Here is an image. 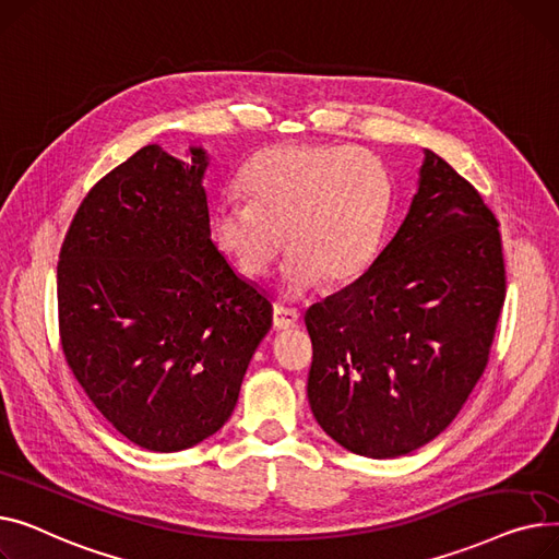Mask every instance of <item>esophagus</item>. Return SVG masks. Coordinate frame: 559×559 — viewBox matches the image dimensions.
<instances>
[{
  "label": "esophagus",
  "instance_id": "obj_1",
  "mask_svg": "<svg viewBox=\"0 0 559 559\" xmlns=\"http://www.w3.org/2000/svg\"><path fill=\"white\" fill-rule=\"evenodd\" d=\"M273 324L275 330L284 332V330H293V326L300 324V313L295 309H286L282 305H275L273 309Z\"/></svg>",
  "mask_w": 559,
  "mask_h": 559
}]
</instances>
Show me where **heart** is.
<instances>
[{
  "mask_svg": "<svg viewBox=\"0 0 559 559\" xmlns=\"http://www.w3.org/2000/svg\"><path fill=\"white\" fill-rule=\"evenodd\" d=\"M248 199L225 195L212 235L241 275L266 277L286 239L290 298L322 280L345 286L364 275L379 250L392 203L383 162L366 151L322 144H280L259 153L243 174Z\"/></svg>",
  "mask_w": 559,
  "mask_h": 559,
  "instance_id": "heart-1",
  "label": "heart"
}]
</instances>
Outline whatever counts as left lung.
Instances as JSON below:
<instances>
[{
	"mask_svg": "<svg viewBox=\"0 0 559 559\" xmlns=\"http://www.w3.org/2000/svg\"><path fill=\"white\" fill-rule=\"evenodd\" d=\"M506 300L499 221L424 151L397 235L354 284L313 305L307 395L322 431L366 457L438 438L485 372Z\"/></svg>",
	"mask_w": 559,
	"mask_h": 559,
	"instance_id": "obj_1",
	"label": "left lung"
}]
</instances>
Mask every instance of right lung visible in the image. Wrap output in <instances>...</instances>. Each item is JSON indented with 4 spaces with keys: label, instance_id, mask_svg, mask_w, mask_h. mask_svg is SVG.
Masks as SVG:
<instances>
[{
    "label": "right lung",
    "instance_id": "right-lung-1",
    "mask_svg": "<svg viewBox=\"0 0 559 559\" xmlns=\"http://www.w3.org/2000/svg\"><path fill=\"white\" fill-rule=\"evenodd\" d=\"M157 144L98 180L58 257L60 345L85 395L142 449L214 436L271 330L273 305L212 243L201 146Z\"/></svg>",
    "mask_w": 559,
    "mask_h": 559
}]
</instances>
